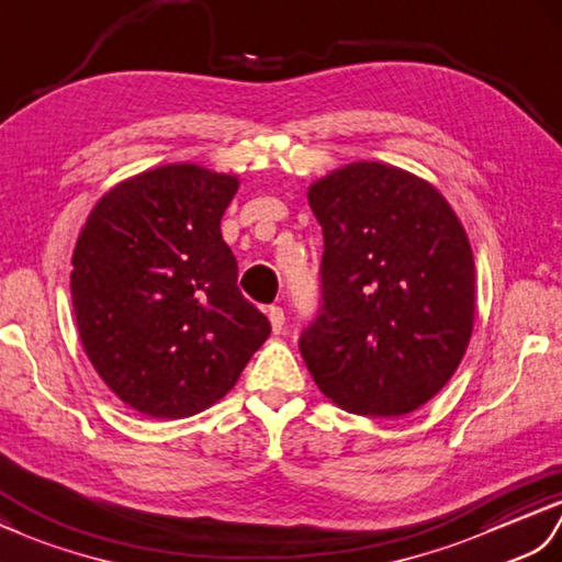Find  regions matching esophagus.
<instances>
[{
	"label": "esophagus",
	"mask_w": 562,
	"mask_h": 562,
	"mask_svg": "<svg viewBox=\"0 0 562 562\" xmlns=\"http://www.w3.org/2000/svg\"><path fill=\"white\" fill-rule=\"evenodd\" d=\"M267 315H269V322H271V329H273V334H281L283 324H285L283 310H281V307H269V310H267Z\"/></svg>",
	"instance_id": "esophagus-1"
}]
</instances>
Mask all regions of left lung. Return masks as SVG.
I'll return each instance as SVG.
<instances>
[{"label": "left lung", "instance_id": "left-lung-1", "mask_svg": "<svg viewBox=\"0 0 562 562\" xmlns=\"http://www.w3.org/2000/svg\"><path fill=\"white\" fill-rule=\"evenodd\" d=\"M324 235L322 310L301 336L319 392L358 416L396 418L450 382L473 331L469 235L438 187L356 160L307 187Z\"/></svg>", "mask_w": 562, "mask_h": 562}]
</instances>
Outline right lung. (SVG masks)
I'll return each mask as SVG.
<instances>
[{"mask_svg": "<svg viewBox=\"0 0 562 562\" xmlns=\"http://www.w3.org/2000/svg\"><path fill=\"white\" fill-rule=\"evenodd\" d=\"M238 187L196 164L158 166L108 190L79 233L69 285L83 351L144 416L214 406L271 331L221 235Z\"/></svg>", "mask_w": 562, "mask_h": 562, "instance_id": "obj_1", "label": "right lung"}]
</instances>
